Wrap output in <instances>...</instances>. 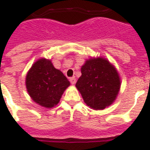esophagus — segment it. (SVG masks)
Returning <instances> with one entry per match:
<instances>
[{"label": "esophagus", "instance_id": "esophagus-1", "mask_svg": "<svg viewBox=\"0 0 150 150\" xmlns=\"http://www.w3.org/2000/svg\"><path fill=\"white\" fill-rule=\"evenodd\" d=\"M70 82L71 83L72 85L75 84V82H76V79L75 77H72V78H70Z\"/></svg>", "mask_w": 150, "mask_h": 150}]
</instances>
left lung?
Wrapping results in <instances>:
<instances>
[{
	"instance_id": "1",
	"label": "left lung",
	"mask_w": 150,
	"mask_h": 150,
	"mask_svg": "<svg viewBox=\"0 0 150 150\" xmlns=\"http://www.w3.org/2000/svg\"><path fill=\"white\" fill-rule=\"evenodd\" d=\"M82 75L75 86L85 103L93 109L110 106L118 94L121 82L118 73L106 59H89L81 68Z\"/></svg>"
}]
</instances>
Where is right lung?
I'll return each mask as SVG.
<instances>
[{"instance_id": "add662e5", "label": "right lung", "mask_w": 150, "mask_h": 150, "mask_svg": "<svg viewBox=\"0 0 150 150\" xmlns=\"http://www.w3.org/2000/svg\"><path fill=\"white\" fill-rule=\"evenodd\" d=\"M27 91L31 98L44 107H53L60 101L70 82L60 70L45 58L33 64L26 75Z\"/></svg>"}]
</instances>
